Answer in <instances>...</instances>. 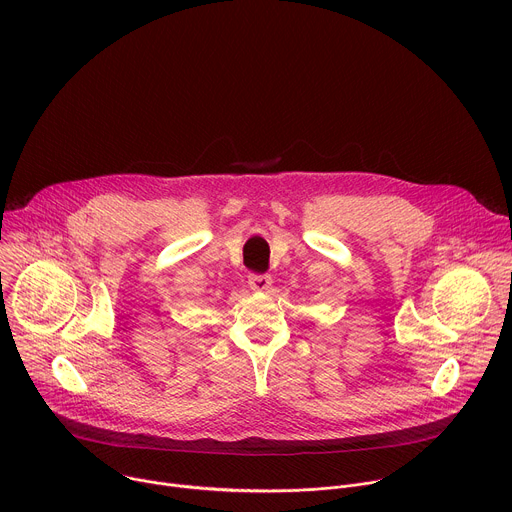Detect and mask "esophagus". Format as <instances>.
Here are the masks:
<instances>
[{"mask_svg": "<svg viewBox=\"0 0 512 512\" xmlns=\"http://www.w3.org/2000/svg\"><path fill=\"white\" fill-rule=\"evenodd\" d=\"M271 283H273V279L267 273H251L249 275V287L255 291H265L271 287Z\"/></svg>", "mask_w": 512, "mask_h": 512, "instance_id": "34e87169", "label": "esophagus"}]
</instances>
